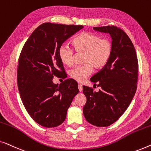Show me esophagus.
Returning <instances> with one entry per match:
<instances>
[{"instance_id":"1","label":"esophagus","mask_w":151,"mask_h":151,"mask_svg":"<svg viewBox=\"0 0 151 151\" xmlns=\"http://www.w3.org/2000/svg\"><path fill=\"white\" fill-rule=\"evenodd\" d=\"M78 89H79V91H80V92L82 91V89H83V88H82V84H78Z\"/></svg>"}]
</instances>
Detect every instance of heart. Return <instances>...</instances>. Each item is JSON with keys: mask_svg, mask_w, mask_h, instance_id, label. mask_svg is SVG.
<instances>
[{"mask_svg": "<svg viewBox=\"0 0 151 151\" xmlns=\"http://www.w3.org/2000/svg\"><path fill=\"white\" fill-rule=\"evenodd\" d=\"M73 49L78 53H84V65L75 67L69 71V76L76 81L83 82L91 73L93 67L100 69L108 63L113 52V44L106 38L93 32H83L72 40ZM58 56L61 63L67 67L73 65L74 51L71 47L63 45L59 48Z\"/></svg>", "mask_w": 151, "mask_h": 151, "instance_id": "1", "label": "heart"}]
</instances>
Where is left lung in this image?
<instances>
[{"mask_svg":"<svg viewBox=\"0 0 151 151\" xmlns=\"http://www.w3.org/2000/svg\"><path fill=\"white\" fill-rule=\"evenodd\" d=\"M93 29L110 34L113 52L104 68L91 78V82H98L101 89L96 92L91 88L82 86L86 98L83 113L88 122L96 127H106L122 116L135 96L138 61L133 42L121 29L115 26Z\"/></svg>","mask_w":151,"mask_h":151,"instance_id":"1","label":"left lung"}]
</instances>
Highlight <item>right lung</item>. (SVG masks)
<instances>
[{
	"mask_svg": "<svg viewBox=\"0 0 151 151\" xmlns=\"http://www.w3.org/2000/svg\"><path fill=\"white\" fill-rule=\"evenodd\" d=\"M83 27L45 22L31 34L20 53L17 71L20 98L32 118L42 127H56L63 123L79 92L77 82L73 79L60 84L52 80L54 76L65 73L59 48Z\"/></svg>",
	"mask_w": 151,
	"mask_h": 151,
	"instance_id": "obj_1",
	"label": "right lung"
}]
</instances>
